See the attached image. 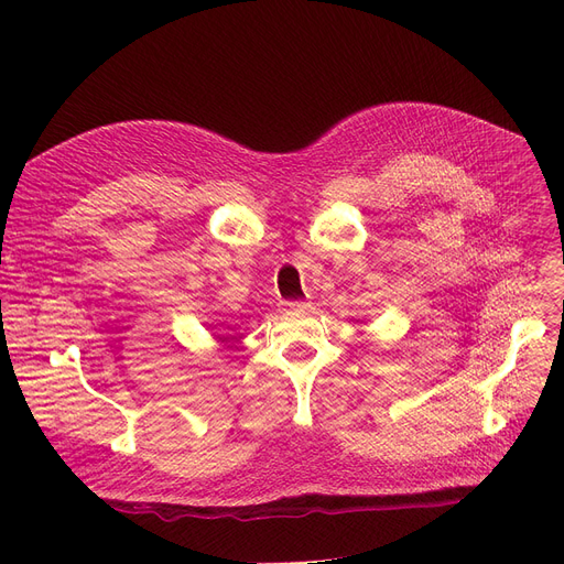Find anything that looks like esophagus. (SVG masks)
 <instances>
[{
    "instance_id": "obj_1",
    "label": "esophagus",
    "mask_w": 564,
    "mask_h": 564,
    "mask_svg": "<svg viewBox=\"0 0 564 564\" xmlns=\"http://www.w3.org/2000/svg\"><path fill=\"white\" fill-rule=\"evenodd\" d=\"M308 304L302 302V300H292V302H281V311L285 313H300V311H306Z\"/></svg>"
}]
</instances>
